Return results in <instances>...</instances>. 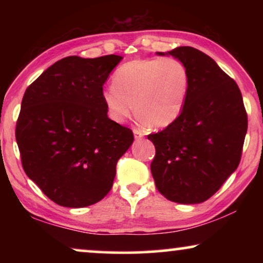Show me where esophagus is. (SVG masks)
Masks as SVG:
<instances>
[{
    "label": "esophagus",
    "instance_id": "esophagus-1",
    "mask_svg": "<svg viewBox=\"0 0 263 263\" xmlns=\"http://www.w3.org/2000/svg\"><path fill=\"white\" fill-rule=\"evenodd\" d=\"M134 136L135 139H141L143 136V133L141 130H139V129H134Z\"/></svg>",
    "mask_w": 263,
    "mask_h": 263
}]
</instances>
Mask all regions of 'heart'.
Returning a JSON list of instances; mask_svg holds the SVG:
<instances>
[{
  "instance_id": "b5f03b06",
  "label": "heart",
  "mask_w": 263,
  "mask_h": 263,
  "mask_svg": "<svg viewBox=\"0 0 263 263\" xmlns=\"http://www.w3.org/2000/svg\"><path fill=\"white\" fill-rule=\"evenodd\" d=\"M189 89L190 74L181 60H133L117 68L112 86L104 89L102 99L110 118L117 123L134 110L141 127L164 128L181 115Z\"/></svg>"
}]
</instances>
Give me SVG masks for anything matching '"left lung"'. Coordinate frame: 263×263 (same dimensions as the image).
Listing matches in <instances>:
<instances>
[{
    "label": "left lung",
    "mask_w": 263,
    "mask_h": 263,
    "mask_svg": "<svg viewBox=\"0 0 263 263\" xmlns=\"http://www.w3.org/2000/svg\"><path fill=\"white\" fill-rule=\"evenodd\" d=\"M167 53L188 68L190 89L177 120L147 135L156 147L151 172L167 200L200 203L213 196L238 167L247 111L236 81L213 59L192 46Z\"/></svg>",
    "instance_id": "8db88e82"
}]
</instances>
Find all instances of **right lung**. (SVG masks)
<instances>
[{
    "instance_id": "obj_1",
    "label": "right lung",
    "mask_w": 263,
    "mask_h": 263,
    "mask_svg": "<svg viewBox=\"0 0 263 263\" xmlns=\"http://www.w3.org/2000/svg\"><path fill=\"white\" fill-rule=\"evenodd\" d=\"M121 56H68L25 91L15 138L26 175L60 206L97 203L110 189L116 165L134 140L107 117L103 85Z\"/></svg>"
}]
</instances>
